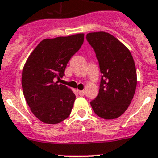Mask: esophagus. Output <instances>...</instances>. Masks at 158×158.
I'll list each match as a JSON object with an SVG mask.
<instances>
[{
    "label": "esophagus",
    "instance_id": "1",
    "mask_svg": "<svg viewBox=\"0 0 158 158\" xmlns=\"http://www.w3.org/2000/svg\"><path fill=\"white\" fill-rule=\"evenodd\" d=\"M85 90H78V94L82 96V95H84V94H85Z\"/></svg>",
    "mask_w": 158,
    "mask_h": 158
}]
</instances>
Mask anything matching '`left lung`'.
Segmentation results:
<instances>
[{
	"label": "left lung",
	"mask_w": 158,
	"mask_h": 158,
	"mask_svg": "<svg viewBox=\"0 0 158 158\" xmlns=\"http://www.w3.org/2000/svg\"><path fill=\"white\" fill-rule=\"evenodd\" d=\"M86 40L95 52L102 74L99 94L90 105L99 117L116 119L126 112L135 92L137 76L133 57L108 32H90Z\"/></svg>",
	"instance_id": "obj_1"
}]
</instances>
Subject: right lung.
Segmentation results:
<instances>
[{"label":"right lung","instance_id":"right-lung-1","mask_svg":"<svg viewBox=\"0 0 158 158\" xmlns=\"http://www.w3.org/2000/svg\"><path fill=\"white\" fill-rule=\"evenodd\" d=\"M84 41V34L45 39L29 55L22 73L23 95L31 113L46 124H58L71 113L75 94L59 84L73 55Z\"/></svg>","mask_w":158,"mask_h":158}]
</instances>
